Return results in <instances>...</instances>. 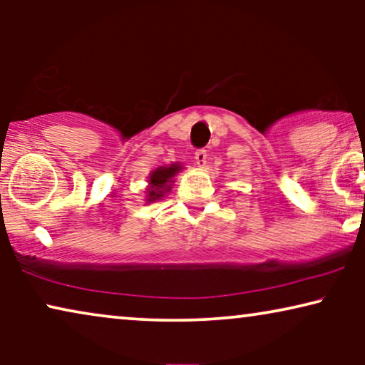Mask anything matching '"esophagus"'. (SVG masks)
Returning a JSON list of instances; mask_svg holds the SVG:
<instances>
[{
	"mask_svg": "<svg viewBox=\"0 0 365 365\" xmlns=\"http://www.w3.org/2000/svg\"><path fill=\"white\" fill-rule=\"evenodd\" d=\"M194 158H196L197 168H204L207 163V151L206 149H197L196 154H194Z\"/></svg>",
	"mask_w": 365,
	"mask_h": 365,
	"instance_id": "esophagus-1",
	"label": "esophagus"
}]
</instances>
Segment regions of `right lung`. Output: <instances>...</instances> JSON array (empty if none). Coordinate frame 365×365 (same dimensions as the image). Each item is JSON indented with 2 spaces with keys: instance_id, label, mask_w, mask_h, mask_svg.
<instances>
[{
  "instance_id": "obj_1",
  "label": "right lung",
  "mask_w": 365,
  "mask_h": 365,
  "mask_svg": "<svg viewBox=\"0 0 365 365\" xmlns=\"http://www.w3.org/2000/svg\"><path fill=\"white\" fill-rule=\"evenodd\" d=\"M179 164H169V166H159L154 169L149 176V186L146 194V202H154L164 197L169 189H171V182L176 174L181 171Z\"/></svg>"
}]
</instances>
